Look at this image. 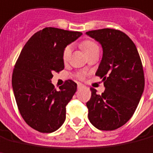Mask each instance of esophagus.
Segmentation results:
<instances>
[{
  "mask_svg": "<svg viewBox=\"0 0 153 153\" xmlns=\"http://www.w3.org/2000/svg\"><path fill=\"white\" fill-rule=\"evenodd\" d=\"M83 87H84V86H83L82 84H81V83H77V88H78V89H81V88H82Z\"/></svg>",
  "mask_w": 153,
  "mask_h": 153,
  "instance_id": "1",
  "label": "esophagus"
}]
</instances>
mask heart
<instances>
[{"label": "heart", "mask_w": 153, "mask_h": 153, "mask_svg": "<svg viewBox=\"0 0 153 153\" xmlns=\"http://www.w3.org/2000/svg\"><path fill=\"white\" fill-rule=\"evenodd\" d=\"M82 47L84 51L86 52V54H87L88 52H90L91 51L97 49V48H99L97 44L94 42H92V41H91V40H87V41L82 42ZM71 51H72V47H71V45L66 46V48L63 51L62 57L63 60L65 62L67 61L69 59V57H70L71 54Z\"/></svg>", "instance_id": "1"}]
</instances>
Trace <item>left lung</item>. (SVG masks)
<instances>
[{"mask_svg": "<svg viewBox=\"0 0 153 153\" xmlns=\"http://www.w3.org/2000/svg\"><path fill=\"white\" fill-rule=\"evenodd\" d=\"M87 35L102 47L96 75L106 88L102 95L91 88L88 118L99 130L112 131L127 123L138 106L145 85L143 64L135 44L123 31L105 28Z\"/></svg>", "mask_w": 153, "mask_h": 153, "instance_id": "1", "label": "left lung"}]
</instances>
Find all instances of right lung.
I'll return each mask as SVG.
<instances>
[{"label":"right lung","mask_w":153,"mask_h":153,"mask_svg":"<svg viewBox=\"0 0 153 153\" xmlns=\"http://www.w3.org/2000/svg\"><path fill=\"white\" fill-rule=\"evenodd\" d=\"M82 35L54 27L39 30L26 43L15 65L12 88L22 118L40 132L56 131L66 119V107L76 91L67 80L55 89L52 72L64 69L63 51Z\"/></svg>","instance_id":"1"}]
</instances>
